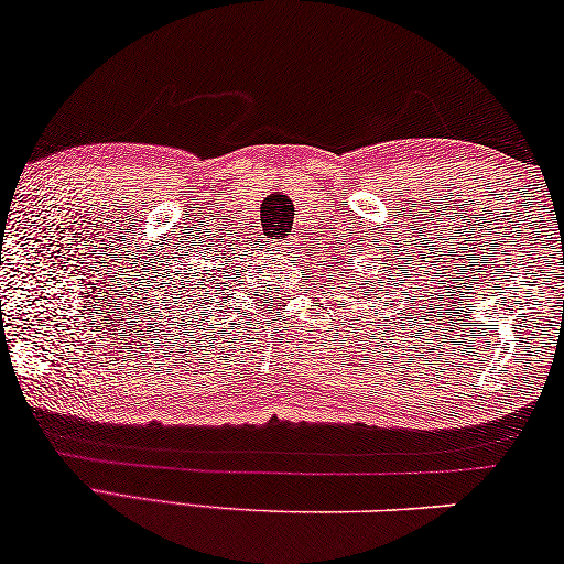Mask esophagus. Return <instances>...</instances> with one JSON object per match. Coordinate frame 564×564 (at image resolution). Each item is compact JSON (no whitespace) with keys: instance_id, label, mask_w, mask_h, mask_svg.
<instances>
[{"instance_id":"1","label":"esophagus","mask_w":564,"mask_h":564,"mask_svg":"<svg viewBox=\"0 0 564 564\" xmlns=\"http://www.w3.org/2000/svg\"><path fill=\"white\" fill-rule=\"evenodd\" d=\"M283 250H289V242H285V246H283Z\"/></svg>"}]
</instances>
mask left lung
Instances as JSON below:
<instances>
[{
  "mask_svg": "<svg viewBox=\"0 0 564 564\" xmlns=\"http://www.w3.org/2000/svg\"><path fill=\"white\" fill-rule=\"evenodd\" d=\"M351 281H355V279H351ZM369 283H372V281H369ZM359 289H367V285H365V283H359ZM375 296H377V293H375Z\"/></svg>",
  "mask_w": 564,
  "mask_h": 564,
  "instance_id": "left-lung-1",
  "label": "left lung"
}]
</instances>
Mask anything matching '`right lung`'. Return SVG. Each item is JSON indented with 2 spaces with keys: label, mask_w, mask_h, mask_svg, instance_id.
Instances as JSON below:
<instances>
[{
  "label": "right lung",
  "mask_w": 564,
  "mask_h": 564,
  "mask_svg": "<svg viewBox=\"0 0 564 564\" xmlns=\"http://www.w3.org/2000/svg\"><path fill=\"white\" fill-rule=\"evenodd\" d=\"M202 281H205V279H202Z\"/></svg>",
  "instance_id": "right-lung-1"
}]
</instances>
